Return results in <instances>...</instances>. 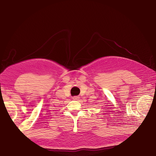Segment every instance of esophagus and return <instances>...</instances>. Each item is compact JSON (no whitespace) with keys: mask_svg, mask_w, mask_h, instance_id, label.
I'll list each match as a JSON object with an SVG mask.
<instances>
[{"mask_svg":"<svg viewBox=\"0 0 156 156\" xmlns=\"http://www.w3.org/2000/svg\"><path fill=\"white\" fill-rule=\"evenodd\" d=\"M79 98H80V97H79L78 96H75V97H73V99L75 101H78Z\"/></svg>","mask_w":156,"mask_h":156,"instance_id":"esophagus-1","label":"esophagus"}]
</instances>
